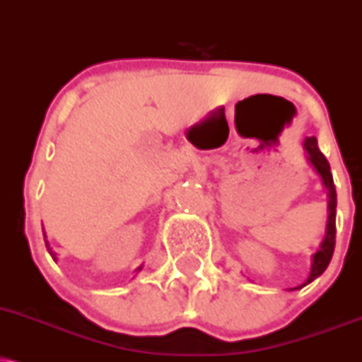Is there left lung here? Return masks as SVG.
Segmentation results:
<instances>
[{
	"mask_svg": "<svg viewBox=\"0 0 362 362\" xmlns=\"http://www.w3.org/2000/svg\"><path fill=\"white\" fill-rule=\"evenodd\" d=\"M303 150L307 151V162L312 165V168L315 170L317 175L320 177L322 185L327 190V226H325V236L324 241L320 243L319 251L312 256V268L310 275H308L307 281L302 283L300 286H295V288L290 290H300L303 286L312 283L315 278H319L322 273L325 272L329 267L330 259H332L334 255V246H335V207H337V194H335V185L332 173H330V165L327 162L322 151L319 150V145H317V138L310 136L305 138L303 141Z\"/></svg>",
	"mask_w": 362,
	"mask_h": 362,
	"instance_id": "8db88e82",
	"label": "left lung"
}]
</instances>
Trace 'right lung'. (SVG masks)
I'll use <instances>...</instances> for the list:
<instances>
[{"instance_id":"obj_1","label":"right lung","mask_w":362,"mask_h":362,"mask_svg":"<svg viewBox=\"0 0 362 362\" xmlns=\"http://www.w3.org/2000/svg\"><path fill=\"white\" fill-rule=\"evenodd\" d=\"M43 238H45V246H47V250H49V252H50V256H52V259L54 261H57V252L55 251H52V247H50V245H49V241H47V234H45V229H43ZM141 268H143V264H139V267L134 269V272H141Z\"/></svg>"}]
</instances>
